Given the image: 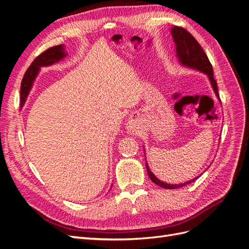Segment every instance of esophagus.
Wrapping results in <instances>:
<instances>
[{
	"mask_svg": "<svg viewBox=\"0 0 249 249\" xmlns=\"http://www.w3.org/2000/svg\"><path fill=\"white\" fill-rule=\"evenodd\" d=\"M126 129L129 132H134L135 130H136V123H135L134 119H130L129 122H127Z\"/></svg>",
	"mask_w": 249,
	"mask_h": 249,
	"instance_id": "obj_1",
	"label": "esophagus"
}]
</instances>
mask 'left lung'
<instances>
[{
  "instance_id": "obj_1",
  "label": "left lung",
  "mask_w": 249,
  "mask_h": 249,
  "mask_svg": "<svg viewBox=\"0 0 249 249\" xmlns=\"http://www.w3.org/2000/svg\"><path fill=\"white\" fill-rule=\"evenodd\" d=\"M170 32L172 35L173 41H175V43H176L177 57L178 58L179 63L183 66L189 67V69H192L195 71H198L202 73H206L209 78L211 85H212V88L217 96V99L220 100L219 94H218L217 83L214 79L212 64L210 63L209 58L206 55V53L203 52L202 48L200 47V44L196 41V39H195L189 32L186 31V30L182 27L175 26L173 28H171ZM145 166H146V170H147V175H148L149 178L152 179V182H154L158 186L165 188V189H177V188L186 186L188 184L194 182L195 179H197L201 176L200 175L199 177L194 178L193 179H190V180H187V182L182 183V184H167L165 182H162L161 179L158 178L154 175V173L150 171V169L148 168L146 160H145Z\"/></svg>"
}]
</instances>
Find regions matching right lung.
Returning a JSON list of instances; mask_svg holds the SVG:
<instances>
[{
  "label": "right lung",
  "mask_w": 249,
  "mask_h": 249,
  "mask_svg": "<svg viewBox=\"0 0 249 249\" xmlns=\"http://www.w3.org/2000/svg\"><path fill=\"white\" fill-rule=\"evenodd\" d=\"M67 56L65 53V49L63 44H60V46H56L48 49L43 53L37 57L32 64L29 66L27 70L24 78H22L21 84H20V107L25 105L27 97L30 93V90H31L33 83L38 74L41 67L43 66H50L55 64L59 61H61Z\"/></svg>",
  "instance_id": "obj_1"
}]
</instances>
